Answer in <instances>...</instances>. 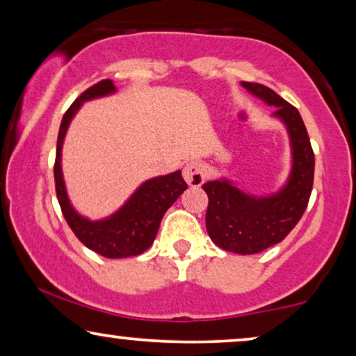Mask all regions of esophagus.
Wrapping results in <instances>:
<instances>
[{
    "instance_id": "1",
    "label": "esophagus",
    "mask_w": 356,
    "mask_h": 356,
    "mask_svg": "<svg viewBox=\"0 0 356 356\" xmlns=\"http://www.w3.org/2000/svg\"><path fill=\"white\" fill-rule=\"evenodd\" d=\"M183 177L186 179V183L189 186H201L204 183V179H206V170H204L202 163L196 162V160H193V162H188L184 165L183 168Z\"/></svg>"
}]
</instances>
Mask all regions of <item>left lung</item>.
<instances>
[{"instance_id": "obj_1", "label": "left lung", "mask_w": 356, "mask_h": 356, "mask_svg": "<svg viewBox=\"0 0 356 356\" xmlns=\"http://www.w3.org/2000/svg\"><path fill=\"white\" fill-rule=\"evenodd\" d=\"M251 94L275 106L274 115L285 121L293 150V168L286 186L269 197H251L230 183L202 184L209 204L206 228L222 250L238 254H256L277 245L300 222L311 196L314 179V152L300 111L269 87L243 82Z\"/></svg>"}]
</instances>
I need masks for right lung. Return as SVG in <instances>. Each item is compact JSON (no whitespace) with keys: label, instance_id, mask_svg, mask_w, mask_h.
Here are the masks:
<instances>
[{"label":"right lung","instance_id":"right-lung-1","mask_svg":"<svg viewBox=\"0 0 356 356\" xmlns=\"http://www.w3.org/2000/svg\"><path fill=\"white\" fill-rule=\"evenodd\" d=\"M113 90L115 86L110 79L97 82V84L82 92L72 102L70 108L66 110L61 120L60 133H58L56 159L53 173H55L56 197L58 202H60L61 212L66 218L67 225L74 232L77 240L89 248V250L95 251L97 254L110 257V259H118V257L138 256L152 245L155 236H157L163 213L181 196L184 189L188 188V184L181 177V172L178 170L175 173L145 181L134 193V196L124 204V207L120 209L113 217L106 218V220L90 222L74 212V209L71 207L66 197L65 183H63L61 177L60 154L63 138H65L72 115L76 113V110L79 108L82 102L110 94Z\"/></svg>","mask_w":356,"mask_h":356}]
</instances>
